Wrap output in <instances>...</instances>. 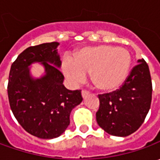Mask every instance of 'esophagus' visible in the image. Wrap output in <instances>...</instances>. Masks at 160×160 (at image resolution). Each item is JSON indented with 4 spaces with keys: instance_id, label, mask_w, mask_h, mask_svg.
<instances>
[{
    "instance_id": "obj_1",
    "label": "esophagus",
    "mask_w": 160,
    "mask_h": 160,
    "mask_svg": "<svg viewBox=\"0 0 160 160\" xmlns=\"http://www.w3.org/2000/svg\"><path fill=\"white\" fill-rule=\"evenodd\" d=\"M88 95H89V92H87V91H84V90H83V91H82V97H83V99H84V98H86V97H87Z\"/></svg>"
}]
</instances>
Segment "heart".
Segmentation results:
<instances>
[{
    "label": "heart",
    "mask_w": 160,
    "mask_h": 160,
    "mask_svg": "<svg viewBox=\"0 0 160 160\" xmlns=\"http://www.w3.org/2000/svg\"><path fill=\"white\" fill-rule=\"evenodd\" d=\"M131 65L132 56L126 48L97 45L77 51L73 60H64L62 71L74 85L83 83L92 73V81L98 89L114 92L126 82Z\"/></svg>",
    "instance_id": "obj_1"
}]
</instances>
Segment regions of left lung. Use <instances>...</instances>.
<instances>
[{
	"label": "left lung",
	"mask_w": 160,
	"mask_h": 160,
	"mask_svg": "<svg viewBox=\"0 0 160 160\" xmlns=\"http://www.w3.org/2000/svg\"><path fill=\"white\" fill-rule=\"evenodd\" d=\"M137 64L119 90L99 95L96 120L110 135H130L142 126L150 110L152 84L149 66L143 58Z\"/></svg>",
	"instance_id": "8db88e82"
}]
</instances>
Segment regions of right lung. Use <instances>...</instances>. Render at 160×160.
I'll use <instances>...</instances> for the list:
<instances>
[{
  "instance_id": "1",
  "label": "right lung",
  "mask_w": 160,
  "mask_h": 160,
  "mask_svg": "<svg viewBox=\"0 0 160 160\" xmlns=\"http://www.w3.org/2000/svg\"><path fill=\"white\" fill-rule=\"evenodd\" d=\"M58 45L53 42L28 47L9 71L8 96L12 113L27 132L45 140L57 138L66 131L72 109L83 101L81 91H69L63 84ZM34 63L45 69L39 78L31 73Z\"/></svg>"
}]
</instances>
